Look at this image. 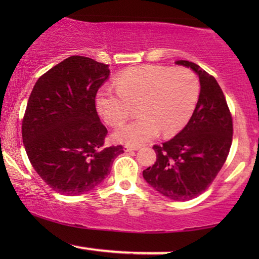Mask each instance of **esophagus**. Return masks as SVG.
<instances>
[{
	"instance_id": "esophagus-1",
	"label": "esophagus",
	"mask_w": 259,
	"mask_h": 259,
	"mask_svg": "<svg viewBox=\"0 0 259 259\" xmlns=\"http://www.w3.org/2000/svg\"><path fill=\"white\" fill-rule=\"evenodd\" d=\"M136 150H139V147L130 146V145H126V146L124 147V151H126V152H133V151H136Z\"/></svg>"
}]
</instances>
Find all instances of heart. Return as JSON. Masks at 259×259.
<instances>
[{
    "mask_svg": "<svg viewBox=\"0 0 259 259\" xmlns=\"http://www.w3.org/2000/svg\"><path fill=\"white\" fill-rule=\"evenodd\" d=\"M114 85L99 89L95 103L99 114L109 125H118L138 105V119L118 127L117 141L141 145L158 135L180 132L191 118L200 95V84L192 70L147 64L123 70Z\"/></svg>",
    "mask_w": 259,
    "mask_h": 259,
    "instance_id": "1",
    "label": "heart"
}]
</instances>
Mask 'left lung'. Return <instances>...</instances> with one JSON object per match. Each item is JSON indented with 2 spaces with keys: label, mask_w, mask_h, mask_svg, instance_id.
Returning <instances> with one entry per match:
<instances>
[{
  "label": "left lung",
  "mask_w": 259,
  "mask_h": 259,
  "mask_svg": "<svg viewBox=\"0 0 259 259\" xmlns=\"http://www.w3.org/2000/svg\"><path fill=\"white\" fill-rule=\"evenodd\" d=\"M175 63L197 74L200 96L186 126L163 145H154L157 159L142 175L160 195L187 201L206 191L227 160L233 141V118L214 76L192 62Z\"/></svg>",
  "instance_id": "8db88e82"
}]
</instances>
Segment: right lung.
<instances>
[{"label": "right lung", "instance_id": "1", "mask_svg": "<svg viewBox=\"0 0 259 259\" xmlns=\"http://www.w3.org/2000/svg\"><path fill=\"white\" fill-rule=\"evenodd\" d=\"M108 65L72 56L41 75L22 123L26 154L40 178L62 195L78 196L96 187L111 171L123 146H105L107 127L96 111Z\"/></svg>", "mask_w": 259, "mask_h": 259}]
</instances>
